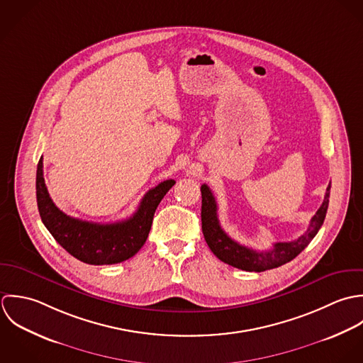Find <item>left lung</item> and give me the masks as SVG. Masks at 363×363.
Segmentation results:
<instances>
[{"mask_svg":"<svg viewBox=\"0 0 363 363\" xmlns=\"http://www.w3.org/2000/svg\"><path fill=\"white\" fill-rule=\"evenodd\" d=\"M330 189L328 185L323 205L315 212V215L310 220V224L303 235H300L294 241L288 242H275L274 248L269 251H255L245 245L238 244L233 238H230L225 231L221 228L218 218V203L211 191V188L203 184L201 186L202 192V231L205 240L212 250V252L218 257L220 261L242 269L248 272H264L267 269L278 268L286 262L296 258L315 237L320 227L324 223L325 213L328 209V199H330Z\"/></svg>","mask_w":363,"mask_h":363,"instance_id":"left-lung-1","label":"left lung"}]
</instances>
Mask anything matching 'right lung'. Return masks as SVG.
<instances>
[{
  "label": "right lung",
  "instance_id": "right-lung-1",
  "mask_svg": "<svg viewBox=\"0 0 363 363\" xmlns=\"http://www.w3.org/2000/svg\"><path fill=\"white\" fill-rule=\"evenodd\" d=\"M174 184V179H167L151 188L132 218L98 224L70 218L53 203L40 158L36 171L38 209L46 228L74 258L89 265H111L132 258L145 245L155 209Z\"/></svg>",
  "mask_w": 363,
  "mask_h": 363
}]
</instances>
